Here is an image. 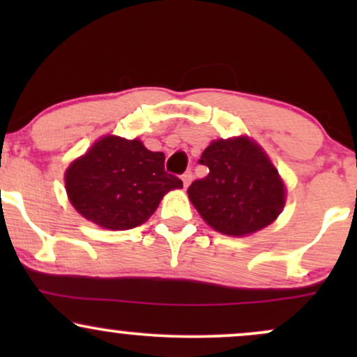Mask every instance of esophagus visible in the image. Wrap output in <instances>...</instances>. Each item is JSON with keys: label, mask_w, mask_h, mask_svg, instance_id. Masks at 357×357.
<instances>
[{"label": "esophagus", "mask_w": 357, "mask_h": 357, "mask_svg": "<svg viewBox=\"0 0 357 357\" xmlns=\"http://www.w3.org/2000/svg\"><path fill=\"white\" fill-rule=\"evenodd\" d=\"M191 179H192V173H191V171H186V173L183 174V184H184V188L190 186Z\"/></svg>", "instance_id": "obj_1"}]
</instances>
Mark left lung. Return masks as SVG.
<instances>
[{"instance_id": "left-lung-1", "label": "left lung", "mask_w": 357, "mask_h": 357, "mask_svg": "<svg viewBox=\"0 0 357 357\" xmlns=\"http://www.w3.org/2000/svg\"><path fill=\"white\" fill-rule=\"evenodd\" d=\"M210 173L188 188L202 218L225 235L255 233L280 215L285 188L267 154L248 137L220 139L203 151Z\"/></svg>"}]
</instances>
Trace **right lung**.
<instances>
[{
	"instance_id": "right-lung-1",
	"label": "right lung",
	"mask_w": 357,
	"mask_h": 357,
	"mask_svg": "<svg viewBox=\"0 0 357 357\" xmlns=\"http://www.w3.org/2000/svg\"><path fill=\"white\" fill-rule=\"evenodd\" d=\"M65 188L84 218L109 230H130L149 220L162 196L183 188L165 169V154L137 139L105 136L65 173Z\"/></svg>"
}]
</instances>
